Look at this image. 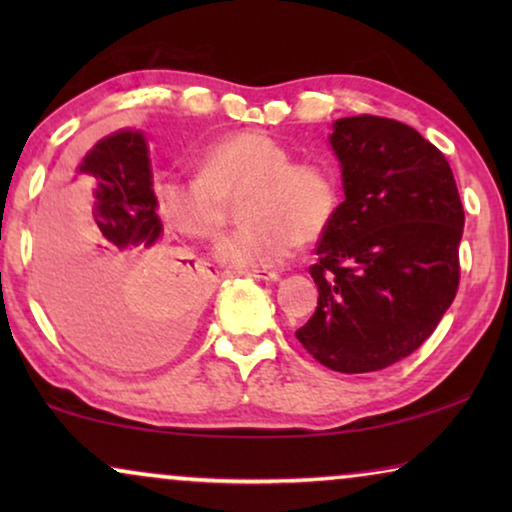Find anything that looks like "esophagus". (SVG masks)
Segmentation results:
<instances>
[{"label": "esophagus", "mask_w": 512, "mask_h": 512, "mask_svg": "<svg viewBox=\"0 0 512 512\" xmlns=\"http://www.w3.org/2000/svg\"><path fill=\"white\" fill-rule=\"evenodd\" d=\"M242 275L251 277V279H263V282H275V279L279 277L275 270H244Z\"/></svg>", "instance_id": "esophagus-1"}]
</instances>
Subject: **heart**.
Masks as SVG:
<instances>
[{
	"instance_id": "obj_1",
	"label": "heart",
	"mask_w": 512,
	"mask_h": 512,
	"mask_svg": "<svg viewBox=\"0 0 512 512\" xmlns=\"http://www.w3.org/2000/svg\"><path fill=\"white\" fill-rule=\"evenodd\" d=\"M247 226L216 242L214 254L233 270H263L291 249L319 240L338 209V181L326 165L293 160L284 142L263 130H240L209 142L198 174H165L153 184L167 226L193 240H212L240 198Z\"/></svg>"
}]
</instances>
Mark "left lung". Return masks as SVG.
<instances>
[{"instance_id":"left-lung-1","label":"left lung","mask_w":512,"mask_h":512,"mask_svg":"<svg viewBox=\"0 0 512 512\" xmlns=\"http://www.w3.org/2000/svg\"><path fill=\"white\" fill-rule=\"evenodd\" d=\"M333 128L345 200L314 249L319 303L296 338L321 366L375 373L422 347L457 296L464 207L415 128L370 114Z\"/></svg>"}]
</instances>
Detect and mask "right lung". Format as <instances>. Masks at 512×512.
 <instances>
[{
  "label": "right lung",
  "instance_id": "1",
  "mask_svg": "<svg viewBox=\"0 0 512 512\" xmlns=\"http://www.w3.org/2000/svg\"><path fill=\"white\" fill-rule=\"evenodd\" d=\"M151 186L144 137H104L76 177L55 181L58 207L37 244L55 326L83 352L123 366L167 359L207 300V270L165 242Z\"/></svg>",
  "mask_w": 512,
  "mask_h": 512
}]
</instances>
